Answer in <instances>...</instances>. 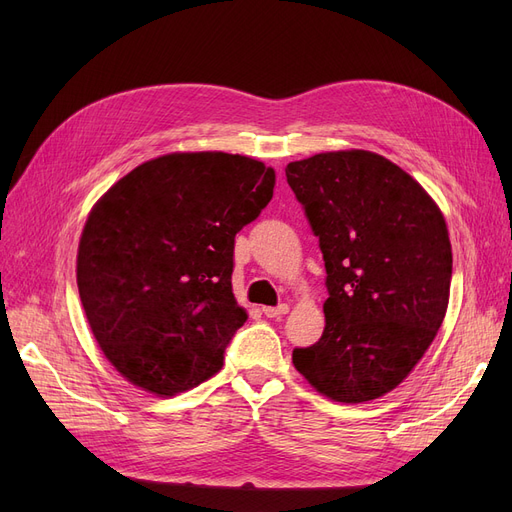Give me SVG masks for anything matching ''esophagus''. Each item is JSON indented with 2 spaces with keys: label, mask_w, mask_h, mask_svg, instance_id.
Returning <instances> with one entry per match:
<instances>
[{
  "label": "esophagus",
  "mask_w": 512,
  "mask_h": 512,
  "mask_svg": "<svg viewBox=\"0 0 512 512\" xmlns=\"http://www.w3.org/2000/svg\"><path fill=\"white\" fill-rule=\"evenodd\" d=\"M261 311H263L265 317H282V315L288 313V305L282 303V305H278V307H263Z\"/></svg>",
  "instance_id": "obj_1"
}]
</instances>
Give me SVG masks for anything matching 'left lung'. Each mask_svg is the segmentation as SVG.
I'll return each instance as SVG.
<instances>
[{
	"instance_id": "obj_1",
	"label": "left lung",
	"mask_w": 512,
	"mask_h": 512,
	"mask_svg": "<svg viewBox=\"0 0 512 512\" xmlns=\"http://www.w3.org/2000/svg\"><path fill=\"white\" fill-rule=\"evenodd\" d=\"M286 180L326 263L321 338L294 348L305 380L336 402L394 390L434 342L448 307L444 215L390 159L361 149L290 161Z\"/></svg>"
}]
</instances>
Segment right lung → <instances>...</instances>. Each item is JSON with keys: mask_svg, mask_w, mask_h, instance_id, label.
Masks as SVG:
<instances>
[{"mask_svg": "<svg viewBox=\"0 0 512 512\" xmlns=\"http://www.w3.org/2000/svg\"><path fill=\"white\" fill-rule=\"evenodd\" d=\"M274 184L276 172L245 155L170 153L95 203L76 284L103 355L130 384L174 396L222 369L247 321L232 294L234 236Z\"/></svg>", "mask_w": 512, "mask_h": 512, "instance_id": "obj_1", "label": "right lung"}]
</instances>
